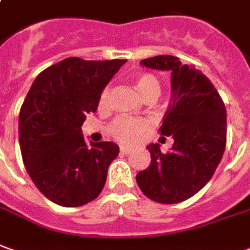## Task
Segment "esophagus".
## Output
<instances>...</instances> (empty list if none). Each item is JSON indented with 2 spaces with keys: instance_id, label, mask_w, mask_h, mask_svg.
I'll return each instance as SVG.
<instances>
[{
  "instance_id": "esophagus-1",
  "label": "esophagus",
  "mask_w": 250,
  "mask_h": 250,
  "mask_svg": "<svg viewBox=\"0 0 250 250\" xmlns=\"http://www.w3.org/2000/svg\"><path fill=\"white\" fill-rule=\"evenodd\" d=\"M131 152V147L130 146H120V153L122 154H128Z\"/></svg>"
}]
</instances>
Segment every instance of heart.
<instances>
[{"mask_svg": "<svg viewBox=\"0 0 250 250\" xmlns=\"http://www.w3.org/2000/svg\"><path fill=\"white\" fill-rule=\"evenodd\" d=\"M134 87L138 91L139 97L145 100L153 101L160 93V82L153 74H138L132 78ZM109 103V89H104L98 98V108L104 111L108 108ZM147 130V123L142 119H128V118H118L113 120V123L109 125V132L115 139L125 144H131L138 141Z\"/></svg>", "mask_w": 250, "mask_h": 250, "instance_id": "heart-1", "label": "heart"}]
</instances>
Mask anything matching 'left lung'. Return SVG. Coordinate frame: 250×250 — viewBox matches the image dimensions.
<instances>
[{
	"instance_id": "8db88e82",
	"label": "left lung",
	"mask_w": 250,
	"mask_h": 250,
	"mask_svg": "<svg viewBox=\"0 0 250 250\" xmlns=\"http://www.w3.org/2000/svg\"><path fill=\"white\" fill-rule=\"evenodd\" d=\"M142 65L171 71L172 101L159 128L172 137L171 150L149 145L150 166L137 174L141 191L160 204L182 203L203 189L215 174L226 149V106L201 71L183 65L175 56H156Z\"/></svg>"
}]
</instances>
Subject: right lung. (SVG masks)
<instances>
[{"label":"right lung","instance_id":"add662e5","mask_svg":"<svg viewBox=\"0 0 250 250\" xmlns=\"http://www.w3.org/2000/svg\"><path fill=\"white\" fill-rule=\"evenodd\" d=\"M125 60L87 61L69 57L42 71L19 115L23 163L34 185L61 207L96 200L108 167L119 154L113 142H90L82 135L86 113Z\"/></svg>","mask_w":250,"mask_h":250}]
</instances>
